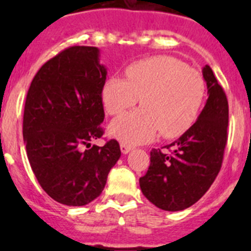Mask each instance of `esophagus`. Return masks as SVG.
<instances>
[{"label": "esophagus", "instance_id": "esophagus-1", "mask_svg": "<svg viewBox=\"0 0 251 251\" xmlns=\"http://www.w3.org/2000/svg\"><path fill=\"white\" fill-rule=\"evenodd\" d=\"M121 151L123 154H127V153H129L132 151V147L129 145H126V143H121Z\"/></svg>", "mask_w": 251, "mask_h": 251}]
</instances>
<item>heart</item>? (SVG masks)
Returning <instances> with one entry per match:
<instances>
[{
    "label": "heart",
    "instance_id": "b5f03b06",
    "mask_svg": "<svg viewBox=\"0 0 251 251\" xmlns=\"http://www.w3.org/2000/svg\"><path fill=\"white\" fill-rule=\"evenodd\" d=\"M200 72L171 56H153L126 69V80L110 76L101 89L104 108L119 115L141 99V109L112 122L110 134L127 145L151 141L161 130L166 138L182 134L196 119L205 98Z\"/></svg>",
    "mask_w": 251,
    "mask_h": 251
}]
</instances>
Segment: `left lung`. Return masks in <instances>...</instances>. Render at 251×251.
Wrapping results in <instances>:
<instances>
[{"label":"left lung","mask_w":251,"mask_h":251,"mask_svg":"<svg viewBox=\"0 0 251 251\" xmlns=\"http://www.w3.org/2000/svg\"><path fill=\"white\" fill-rule=\"evenodd\" d=\"M208 98L194 126L162 152L151 151L147 174L139 186L148 200L165 211H181L206 194L220 172L227 142L229 104L211 68L202 69Z\"/></svg>","instance_id":"8db88e82"}]
</instances>
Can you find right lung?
Wrapping results in <instances>:
<instances>
[{
  "label": "right lung",
  "instance_id": "obj_1",
  "mask_svg": "<svg viewBox=\"0 0 251 251\" xmlns=\"http://www.w3.org/2000/svg\"><path fill=\"white\" fill-rule=\"evenodd\" d=\"M105 79L98 48L72 46L46 61L28 88L22 124L28 162L44 191L63 205L95 200L121 157L115 139L90 147L104 133Z\"/></svg>",
  "mask_w": 251,
  "mask_h": 251
}]
</instances>
